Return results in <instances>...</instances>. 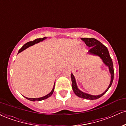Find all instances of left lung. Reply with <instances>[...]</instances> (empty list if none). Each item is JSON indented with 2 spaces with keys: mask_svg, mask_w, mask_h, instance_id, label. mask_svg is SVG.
Wrapping results in <instances>:
<instances>
[{
  "mask_svg": "<svg viewBox=\"0 0 126 126\" xmlns=\"http://www.w3.org/2000/svg\"><path fill=\"white\" fill-rule=\"evenodd\" d=\"M81 40L85 42V43L88 47H91V49L88 51V54L99 56L102 59V62L104 63V64L108 67L110 73L111 74L110 83L107 89L104 92L98 95H90L89 94L85 93V92H83L80 90H79L78 88L74 76H73L72 73L71 74V79L72 82V86L73 92H74L75 94L77 95L78 96H79V97L83 98V99L94 100V99H96L98 98L101 97L102 95H104L106 93L107 91L111 87L114 79L113 63H112V59H111L110 56L109 51H108L107 48L105 47L104 45L102 44L100 41L93 38H82Z\"/></svg>",
  "mask_w": 126,
  "mask_h": 126,
  "instance_id": "8db88e82",
  "label": "left lung"
}]
</instances>
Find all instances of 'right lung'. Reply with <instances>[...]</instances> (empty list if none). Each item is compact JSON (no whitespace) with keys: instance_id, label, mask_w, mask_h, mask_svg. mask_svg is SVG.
I'll use <instances>...</instances> for the list:
<instances>
[{"instance_id":"1","label":"right lung","mask_w":126,"mask_h":126,"mask_svg":"<svg viewBox=\"0 0 126 126\" xmlns=\"http://www.w3.org/2000/svg\"><path fill=\"white\" fill-rule=\"evenodd\" d=\"M47 37H44V38H37L35 39V40H34L33 41H30V42H28V43H26L25 44H24V46L22 47V48L20 49L18 51V53H21V51H24V50H25L26 48H28L29 47H30V46H33V45L37 44V43H40V42L41 41H43V40H44L45 39L47 38ZM54 86H55V82H54V86H53V89H52L51 92H50V93L48 94L47 95H46V96H43V97H40V98H27V97H25V96H24L25 98H27V99H28V100L30 101H42V100H44V99H47V98H48L50 97V96H51V95L53 94V92H54Z\"/></svg>"}]
</instances>
